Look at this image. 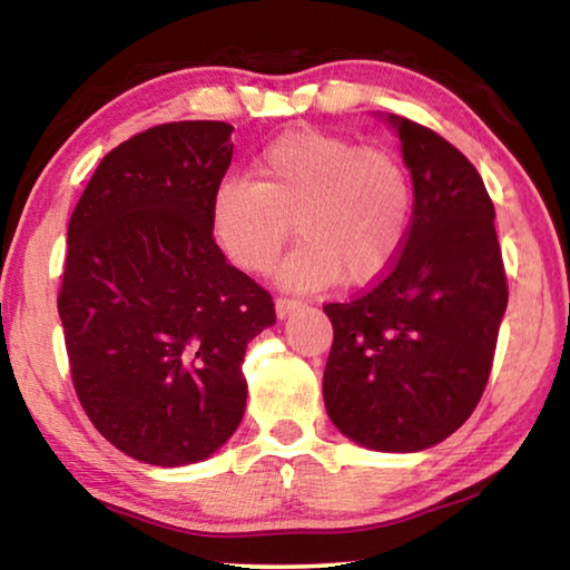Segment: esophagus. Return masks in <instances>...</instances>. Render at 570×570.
<instances>
[{
	"label": "esophagus",
	"mask_w": 570,
	"mask_h": 570,
	"mask_svg": "<svg viewBox=\"0 0 570 570\" xmlns=\"http://www.w3.org/2000/svg\"><path fill=\"white\" fill-rule=\"evenodd\" d=\"M298 306H302V302H298V298L278 296V298H276V316H278V320H286V316L292 314V312H296Z\"/></svg>",
	"instance_id": "1"
}]
</instances>
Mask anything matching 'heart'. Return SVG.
Masks as SVG:
<instances>
[{"instance_id":"1","label":"heart","mask_w":570,"mask_h":570,"mask_svg":"<svg viewBox=\"0 0 570 570\" xmlns=\"http://www.w3.org/2000/svg\"><path fill=\"white\" fill-rule=\"evenodd\" d=\"M410 218L412 183L392 153L308 128L276 138L256 158L254 180H224L210 204L216 240L250 274L272 268L294 220L302 244L276 282L296 292L380 278L400 256Z\"/></svg>"}]
</instances>
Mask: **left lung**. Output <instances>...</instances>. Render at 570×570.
Here are the masks:
<instances>
[{
    "mask_svg": "<svg viewBox=\"0 0 570 570\" xmlns=\"http://www.w3.org/2000/svg\"><path fill=\"white\" fill-rule=\"evenodd\" d=\"M382 120L397 132L412 176V224L377 284L324 306L334 326L324 404L356 445L417 452L478 407L508 284L480 173L424 125L392 112Z\"/></svg>",
    "mask_w": 570,
    "mask_h": 570,
    "instance_id": "obj_1",
    "label": "left lung"
}]
</instances>
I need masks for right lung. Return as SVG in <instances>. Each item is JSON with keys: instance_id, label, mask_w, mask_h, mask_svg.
I'll list each match as a JSON object with an SVG mask.
<instances>
[{"instance_id": "add662e5", "label": "right lung", "mask_w": 570, "mask_h": 570, "mask_svg": "<svg viewBox=\"0 0 570 570\" xmlns=\"http://www.w3.org/2000/svg\"><path fill=\"white\" fill-rule=\"evenodd\" d=\"M230 132L186 120L120 142L67 228L57 312L75 392L100 435L148 465L226 445L246 410V344L276 322L268 292L214 240Z\"/></svg>"}]
</instances>
